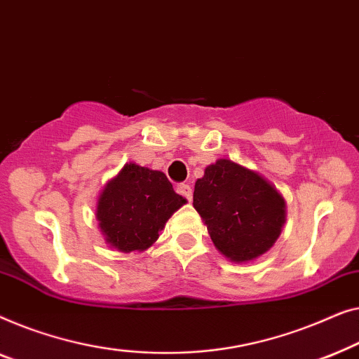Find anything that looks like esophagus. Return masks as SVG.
Returning <instances> with one entry per match:
<instances>
[{
	"mask_svg": "<svg viewBox=\"0 0 359 359\" xmlns=\"http://www.w3.org/2000/svg\"><path fill=\"white\" fill-rule=\"evenodd\" d=\"M177 194L184 196V198H187V200H191V187L189 184H179Z\"/></svg>",
	"mask_w": 359,
	"mask_h": 359,
	"instance_id": "obj_1",
	"label": "esophagus"
}]
</instances>
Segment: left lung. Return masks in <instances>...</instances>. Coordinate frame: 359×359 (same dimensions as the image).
Returning a JSON list of instances; mask_svg holds the SVG:
<instances>
[{
    "label": "left lung",
    "mask_w": 359,
    "mask_h": 359,
    "mask_svg": "<svg viewBox=\"0 0 359 359\" xmlns=\"http://www.w3.org/2000/svg\"><path fill=\"white\" fill-rule=\"evenodd\" d=\"M194 206L221 254L249 262L265 254L285 224V200L254 170L219 159L195 182Z\"/></svg>",
    "instance_id": "obj_1"
}]
</instances>
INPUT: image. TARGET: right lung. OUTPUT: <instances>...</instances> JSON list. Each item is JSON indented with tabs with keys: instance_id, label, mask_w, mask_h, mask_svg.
Returning a JSON list of instances; mask_svg holds the SVG:
<instances>
[{
	"instance_id": "right-lung-1",
	"label": "right lung",
	"mask_w": 359,
	"mask_h": 359,
	"mask_svg": "<svg viewBox=\"0 0 359 359\" xmlns=\"http://www.w3.org/2000/svg\"><path fill=\"white\" fill-rule=\"evenodd\" d=\"M185 201L165 174L130 163L100 194L97 219L110 245L120 252H141L154 244Z\"/></svg>"
}]
</instances>
